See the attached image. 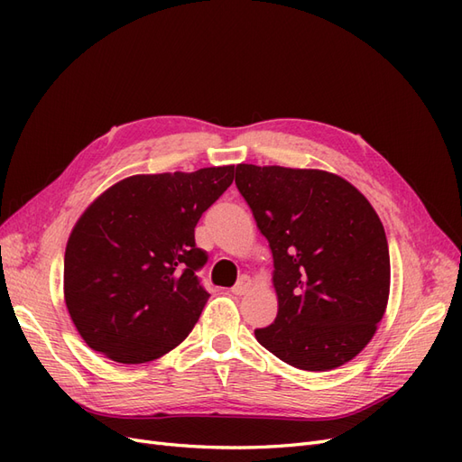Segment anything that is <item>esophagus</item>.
<instances>
[{"label":"esophagus","instance_id":"esophagus-1","mask_svg":"<svg viewBox=\"0 0 462 462\" xmlns=\"http://www.w3.org/2000/svg\"><path fill=\"white\" fill-rule=\"evenodd\" d=\"M250 289V279L246 277V275H243L241 279H239V282H236L233 287H231V292H233V295H236V297H239V295H245V292Z\"/></svg>","mask_w":462,"mask_h":462}]
</instances>
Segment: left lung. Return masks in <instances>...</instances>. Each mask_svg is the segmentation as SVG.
I'll list each match as a JSON object with an SVG mask.
<instances>
[{"label":"left lung","mask_w":462,"mask_h":462,"mask_svg":"<svg viewBox=\"0 0 462 462\" xmlns=\"http://www.w3.org/2000/svg\"><path fill=\"white\" fill-rule=\"evenodd\" d=\"M235 185L273 254L279 310L256 339L287 365L328 372L374 337L389 297L380 217L345 179L239 163Z\"/></svg>","instance_id":"8db88e82"}]
</instances>
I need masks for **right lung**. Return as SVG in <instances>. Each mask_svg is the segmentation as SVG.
Here are the masks:
<instances>
[{"label": "right lung", "mask_w": 462, "mask_h": 462, "mask_svg": "<svg viewBox=\"0 0 462 462\" xmlns=\"http://www.w3.org/2000/svg\"><path fill=\"white\" fill-rule=\"evenodd\" d=\"M235 165L134 175L107 189L69 236L65 304L92 351L121 365L170 353L197 324L208 253L194 227L233 183Z\"/></svg>", "instance_id": "obj_1"}]
</instances>
